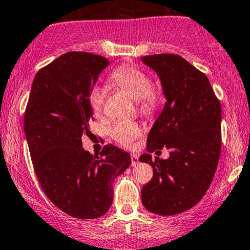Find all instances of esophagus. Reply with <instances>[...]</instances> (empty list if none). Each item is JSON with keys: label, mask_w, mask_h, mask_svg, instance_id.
Returning a JSON list of instances; mask_svg holds the SVG:
<instances>
[{"label": "esophagus", "mask_w": 250, "mask_h": 250, "mask_svg": "<svg viewBox=\"0 0 250 250\" xmlns=\"http://www.w3.org/2000/svg\"><path fill=\"white\" fill-rule=\"evenodd\" d=\"M130 159H132V167H136L139 164V156H136V154H132Z\"/></svg>", "instance_id": "esophagus-1"}]
</instances>
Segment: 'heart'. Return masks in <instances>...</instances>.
<instances>
[{
  "label": "heart",
  "mask_w": 250,
  "mask_h": 250,
  "mask_svg": "<svg viewBox=\"0 0 250 250\" xmlns=\"http://www.w3.org/2000/svg\"><path fill=\"white\" fill-rule=\"evenodd\" d=\"M112 79L138 101L139 110L143 114L151 115L156 111L158 107V96L153 91V83L147 73L136 67H122L112 74ZM106 92L107 88L104 85H97L92 88L90 104L94 114H101L103 110ZM109 134L118 145L128 147L140 136L141 128L130 121H120L110 128Z\"/></svg>",
  "instance_id": "heart-1"
}]
</instances>
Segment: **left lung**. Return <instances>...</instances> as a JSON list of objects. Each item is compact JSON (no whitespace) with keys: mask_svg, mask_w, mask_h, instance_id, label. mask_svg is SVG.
Here are the masks:
<instances>
[{"mask_svg":"<svg viewBox=\"0 0 250 250\" xmlns=\"http://www.w3.org/2000/svg\"><path fill=\"white\" fill-rule=\"evenodd\" d=\"M141 60L159 75L167 98L147 136V153L140 157L153 167L141 201L152 213H182L201 200L213 180L222 149V106L206 75L178 55ZM164 146L169 158L152 161L151 152Z\"/></svg>","mask_w":250,"mask_h":250,"instance_id":"8db88e82","label":"left lung"}]
</instances>
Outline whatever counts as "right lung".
Here are the masks:
<instances>
[{"label":"right lung","mask_w":250,"mask_h":250,"mask_svg":"<svg viewBox=\"0 0 250 250\" xmlns=\"http://www.w3.org/2000/svg\"><path fill=\"white\" fill-rule=\"evenodd\" d=\"M109 63L90 52L60 56L36 74L23 116L39 185L55 206L79 219L109 211L115 178L130 165L129 153L116 146L93 156L81 143L91 133V91Z\"/></svg>","instance_id":"right-lung-1"}]
</instances>
